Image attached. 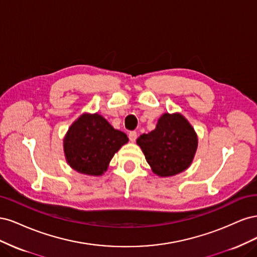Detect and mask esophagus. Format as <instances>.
<instances>
[{"mask_svg":"<svg viewBox=\"0 0 257 257\" xmlns=\"http://www.w3.org/2000/svg\"><path fill=\"white\" fill-rule=\"evenodd\" d=\"M128 138H130V141H131V142H135V141H136V138H137V132H135V131H131L130 133H128Z\"/></svg>","mask_w":257,"mask_h":257,"instance_id":"obj_1","label":"esophagus"}]
</instances>
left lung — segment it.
I'll return each instance as SVG.
<instances>
[{
    "label": "left lung",
    "instance_id": "8db88e82",
    "mask_svg": "<svg viewBox=\"0 0 257 257\" xmlns=\"http://www.w3.org/2000/svg\"><path fill=\"white\" fill-rule=\"evenodd\" d=\"M154 174L174 176L188 168L197 149V136L183 115L163 114L155 130L137 139Z\"/></svg>",
    "mask_w": 257,
    "mask_h": 257
}]
</instances>
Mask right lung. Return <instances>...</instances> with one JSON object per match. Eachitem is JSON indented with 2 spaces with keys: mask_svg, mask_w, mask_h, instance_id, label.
Segmentation results:
<instances>
[{
  "mask_svg": "<svg viewBox=\"0 0 257 257\" xmlns=\"http://www.w3.org/2000/svg\"><path fill=\"white\" fill-rule=\"evenodd\" d=\"M127 142V136L114 130L102 115L84 113L69 127L64 138V152L69 166L77 172L99 176Z\"/></svg>",
  "mask_w": 257,
  "mask_h": 257,
  "instance_id": "right-lung-1",
  "label": "right lung"
}]
</instances>
